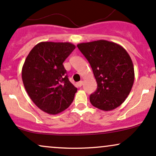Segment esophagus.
I'll return each mask as SVG.
<instances>
[{"mask_svg": "<svg viewBox=\"0 0 156 156\" xmlns=\"http://www.w3.org/2000/svg\"><path fill=\"white\" fill-rule=\"evenodd\" d=\"M78 87H81V86L83 85V81H82V80H80V81H79L78 83Z\"/></svg>", "mask_w": 156, "mask_h": 156, "instance_id": "34e87169", "label": "esophagus"}]
</instances>
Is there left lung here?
Instances as JSON below:
<instances>
[{
    "instance_id": "1",
    "label": "left lung",
    "mask_w": 156,
    "mask_h": 156,
    "mask_svg": "<svg viewBox=\"0 0 156 156\" xmlns=\"http://www.w3.org/2000/svg\"><path fill=\"white\" fill-rule=\"evenodd\" d=\"M77 46L90 64L98 83L89 97L92 105L105 112L117 108L130 94L134 82L133 64L128 52L107 40Z\"/></svg>"
}]
</instances>
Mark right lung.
Returning <instances> with one entry per match:
<instances>
[{
  "label": "right lung",
  "instance_id": "1",
  "mask_svg": "<svg viewBox=\"0 0 156 156\" xmlns=\"http://www.w3.org/2000/svg\"><path fill=\"white\" fill-rule=\"evenodd\" d=\"M76 48L69 42H39L32 48L22 69L25 89L44 112L57 114L70 105L77 88L69 81L63 62Z\"/></svg>",
  "mask_w": 156,
  "mask_h": 156
}]
</instances>
